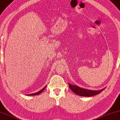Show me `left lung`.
Listing matches in <instances>:
<instances>
[{"instance_id":"8db88e82","label":"left lung","mask_w":120,"mask_h":120,"mask_svg":"<svg viewBox=\"0 0 120 120\" xmlns=\"http://www.w3.org/2000/svg\"><path fill=\"white\" fill-rule=\"evenodd\" d=\"M69 87L71 89L72 91L75 92V94H77V95L81 96H84V97H91V96H95L96 94H100L101 92L103 91L105 88L102 89V90H88V89H82L81 87L78 86L77 85H71V84H68Z\"/></svg>"}]
</instances>
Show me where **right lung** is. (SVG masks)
<instances>
[{"label":"right lung","mask_w":120,"mask_h":120,"mask_svg":"<svg viewBox=\"0 0 120 120\" xmlns=\"http://www.w3.org/2000/svg\"><path fill=\"white\" fill-rule=\"evenodd\" d=\"M45 87H46V86L45 87H43V88L42 89H41V90L40 91H38V92H36V93H34V94H27L28 96H35V95H38V94H41L42 92L43 91V90H45Z\"/></svg>","instance_id":"right-lung-1"}]
</instances>
